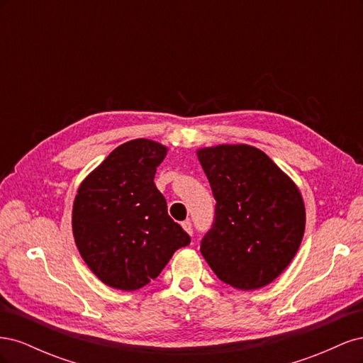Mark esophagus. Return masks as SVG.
<instances>
[{"instance_id": "1", "label": "esophagus", "mask_w": 363, "mask_h": 363, "mask_svg": "<svg viewBox=\"0 0 363 363\" xmlns=\"http://www.w3.org/2000/svg\"><path fill=\"white\" fill-rule=\"evenodd\" d=\"M182 227H183V230L188 235H192L194 233V228H192V223L189 221V219H186V221H183L182 223Z\"/></svg>"}]
</instances>
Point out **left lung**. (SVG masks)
Listing matches in <instances>:
<instances>
[{
	"mask_svg": "<svg viewBox=\"0 0 363 363\" xmlns=\"http://www.w3.org/2000/svg\"><path fill=\"white\" fill-rule=\"evenodd\" d=\"M215 196V223L201 255L219 280L239 291L272 283L288 268L304 235L298 186L262 150L221 144L196 150Z\"/></svg>",
	"mask_w": 363,
	"mask_h": 363,
	"instance_id": "obj_1",
	"label": "left lung"
}]
</instances>
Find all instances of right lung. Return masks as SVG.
Masks as SVG:
<instances>
[{
    "label": "right lung",
    "mask_w": 363,
    "mask_h": 363,
    "mask_svg": "<svg viewBox=\"0 0 363 363\" xmlns=\"http://www.w3.org/2000/svg\"><path fill=\"white\" fill-rule=\"evenodd\" d=\"M168 152L151 139L116 147L86 175L72 206V235L86 265L107 286L136 291L156 279L189 235L168 215L155 174Z\"/></svg>",
    "instance_id": "right-lung-1"
}]
</instances>
